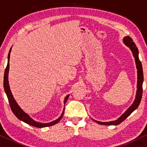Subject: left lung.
<instances>
[{"instance_id":"left-lung-1","label":"left lung","mask_w":147,"mask_h":147,"mask_svg":"<svg viewBox=\"0 0 147 147\" xmlns=\"http://www.w3.org/2000/svg\"><path fill=\"white\" fill-rule=\"evenodd\" d=\"M124 44L128 46L132 50L133 56L135 58V61H136V68L138 70V81H137V91H136V95L135 100L133 103V104L127 109V111L125 112L118 120L116 121H113V122H98V121H95L97 124H101V125H118L122 122L123 121L126 120L128 118V116H130L131 113L133 111H134L139 105L140 101L142 99V83H143V71H142V66L141 62L140 61L139 58H138V50L136 47V44L133 42L132 39L129 36H126L124 38Z\"/></svg>"}]
</instances>
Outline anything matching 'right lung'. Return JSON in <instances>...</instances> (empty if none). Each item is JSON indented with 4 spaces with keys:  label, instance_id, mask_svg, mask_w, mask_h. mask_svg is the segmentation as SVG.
Instances as JSON below:
<instances>
[{
    "label": "right lung",
    "instance_id": "add662e5",
    "mask_svg": "<svg viewBox=\"0 0 147 147\" xmlns=\"http://www.w3.org/2000/svg\"><path fill=\"white\" fill-rule=\"evenodd\" d=\"M11 48L10 49L9 55H8V63L7 66L5 68V75H4V89H5V91L6 94H7V96L8 97V100H9V103L10 104V107H11V110H12L13 113H14L15 116L17 117L19 120H20L23 122H24L27 124L32 126L37 127V128H43V127H48L52 126V125L57 124L59 121L61 120V118L63 116L64 110L62 112V115L60 116L59 118H58L57 120L54 121V122H50V123H47V124H41V123H38L33 120L32 118H31L26 113H25L22 109H21V107L19 106L16 101H15L14 97H13L12 93H11V90H10L9 85V81H8V74H9V59H10V52H11ZM69 97V95H67L65 99H64V103H66V101Z\"/></svg>",
    "mask_w": 147,
    "mask_h": 147
}]
</instances>
